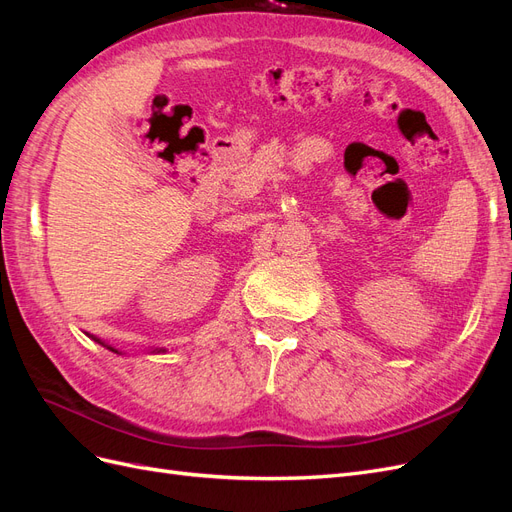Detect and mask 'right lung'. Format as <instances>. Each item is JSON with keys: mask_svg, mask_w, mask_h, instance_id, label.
<instances>
[{"mask_svg": "<svg viewBox=\"0 0 512 512\" xmlns=\"http://www.w3.org/2000/svg\"><path fill=\"white\" fill-rule=\"evenodd\" d=\"M94 339H96V337H94ZM96 342H98V344H102V346H104V348H108V350H113V352H117V354H119V350H115V348H113V346H106V344H104V342H100V339H96Z\"/></svg>", "mask_w": 512, "mask_h": 512, "instance_id": "obj_1", "label": "right lung"}]
</instances>
